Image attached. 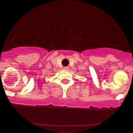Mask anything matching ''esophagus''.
I'll use <instances>...</instances> for the list:
<instances>
[{
    "instance_id": "34e87169",
    "label": "esophagus",
    "mask_w": 133,
    "mask_h": 133,
    "mask_svg": "<svg viewBox=\"0 0 133 133\" xmlns=\"http://www.w3.org/2000/svg\"><path fill=\"white\" fill-rule=\"evenodd\" d=\"M63 69H64V70H68V67H64V68H63Z\"/></svg>"
}]
</instances>
